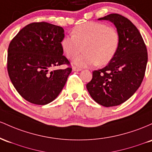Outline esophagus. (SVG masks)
Returning a JSON list of instances; mask_svg holds the SVG:
<instances>
[{"label": "esophagus", "instance_id": "obj_1", "mask_svg": "<svg viewBox=\"0 0 152 152\" xmlns=\"http://www.w3.org/2000/svg\"><path fill=\"white\" fill-rule=\"evenodd\" d=\"M72 70H73V71H77V72H78V71H81L82 69H81V68L77 67H75V66H74V67H72Z\"/></svg>", "mask_w": 152, "mask_h": 152}]
</instances>
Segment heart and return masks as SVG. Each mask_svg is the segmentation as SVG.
I'll use <instances>...</instances> for the list:
<instances>
[{
    "label": "heart",
    "mask_w": 152,
    "mask_h": 152,
    "mask_svg": "<svg viewBox=\"0 0 152 152\" xmlns=\"http://www.w3.org/2000/svg\"><path fill=\"white\" fill-rule=\"evenodd\" d=\"M72 34L63 38L61 45L69 59H74L84 49L85 53L75 59V64L79 67L105 65L118 50L120 34L115 27L105 23L86 22L75 27Z\"/></svg>",
    "instance_id": "1"
}]
</instances>
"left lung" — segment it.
Instances as JSON below:
<instances>
[{
	"label": "left lung",
	"mask_w": 152,
	"mask_h": 152,
	"mask_svg": "<svg viewBox=\"0 0 152 152\" xmlns=\"http://www.w3.org/2000/svg\"><path fill=\"white\" fill-rule=\"evenodd\" d=\"M99 20H109L115 24L120 44L108 65L93 72L86 88L96 103L115 106L130 98L141 85L147 64V49L140 32L127 18L111 13Z\"/></svg>",
	"instance_id": "obj_1"
}]
</instances>
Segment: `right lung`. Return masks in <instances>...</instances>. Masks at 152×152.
Segmentation results:
<instances>
[{"label":"right lung","instance_id":"right-lung-1","mask_svg":"<svg viewBox=\"0 0 152 152\" xmlns=\"http://www.w3.org/2000/svg\"><path fill=\"white\" fill-rule=\"evenodd\" d=\"M62 27L34 22L23 27L10 42L7 69L11 83L26 100L46 105L58 96L72 72L63 54ZM65 64V69L52 70Z\"/></svg>","mask_w":152,"mask_h":152}]
</instances>
